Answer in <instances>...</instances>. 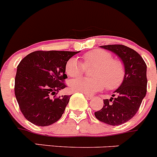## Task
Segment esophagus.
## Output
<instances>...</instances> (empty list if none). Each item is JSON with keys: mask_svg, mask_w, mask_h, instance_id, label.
<instances>
[{"mask_svg": "<svg viewBox=\"0 0 157 157\" xmlns=\"http://www.w3.org/2000/svg\"><path fill=\"white\" fill-rule=\"evenodd\" d=\"M86 98V99H87V100H92V99L94 98V97L91 96V95H87V94H85L84 95Z\"/></svg>", "mask_w": 157, "mask_h": 157, "instance_id": "esophagus-1", "label": "esophagus"}]
</instances>
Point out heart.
Wrapping results in <instances>:
<instances>
[{"mask_svg": "<svg viewBox=\"0 0 157 157\" xmlns=\"http://www.w3.org/2000/svg\"><path fill=\"white\" fill-rule=\"evenodd\" d=\"M84 65L76 57L69 59L66 63V73L72 77L83 74L85 67H95L93 72L94 78L80 77L70 81L73 91L84 94H94L106 86L108 90L119 87L125 77V67L119 59H113L112 53L104 49H96L83 56Z\"/></svg>", "mask_w": 157, "mask_h": 157, "instance_id": "b5f03b06", "label": "heart"}]
</instances>
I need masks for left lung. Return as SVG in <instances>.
Returning a JSON list of instances; mask_svg holds the SVG:
<instances>
[{
  "label": "left lung",
  "instance_id": "left-lung-1",
  "mask_svg": "<svg viewBox=\"0 0 157 157\" xmlns=\"http://www.w3.org/2000/svg\"><path fill=\"white\" fill-rule=\"evenodd\" d=\"M118 56L125 67V77L118 89L116 97L104 100V106L94 112L99 121L110 125H119L129 121L138 112L146 94V64L134 49L123 45L100 46Z\"/></svg>",
  "mask_w": 157,
  "mask_h": 157
}]
</instances>
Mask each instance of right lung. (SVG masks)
Returning a JSON list of instances; mask_svg holds the SVG:
<instances>
[{"instance_id":"right-lung-1","label":"right lung","mask_w":157,"mask_h":157,"mask_svg":"<svg viewBox=\"0 0 157 157\" xmlns=\"http://www.w3.org/2000/svg\"><path fill=\"white\" fill-rule=\"evenodd\" d=\"M79 52L36 51L17 67L14 94L25 118L38 126H47L62 117L70 96L55 98L66 87V63ZM54 97H52L53 95Z\"/></svg>"}]
</instances>
